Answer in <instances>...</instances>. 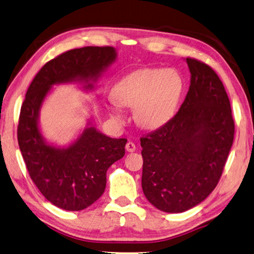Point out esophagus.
Returning <instances> with one entry per match:
<instances>
[{"label":"esophagus","instance_id":"34e87169","mask_svg":"<svg viewBox=\"0 0 254 254\" xmlns=\"http://www.w3.org/2000/svg\"><path fill=\"white\" fill-rule=\"evenodd\" d=\"M135 149H136V146H135L134 143H133V142H127V143L126 150H127V152H134Z\"/></svg>","mask_w":254,"mask_h":254}]
</instances>
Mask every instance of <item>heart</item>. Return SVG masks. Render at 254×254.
Here are the masks:
<instances>
[{
    "label": "heart",
    "mask_w": 254,
    "mask_h": 254,
    "mask_svg": "<svg viewBox=\"0 0 254 254\" xmlns=\"http://www.w3.org/2000/svg\"><path fill=\"white\" fill-rule=\"evenodd\" d=\"M183 90L178 72L162 68H143L130 73L114 86V98L123 107H135V118L141 126L156 127L173 114ZM114 118L122 119L120 105L110 102Z\"/></svg>",
    "instance_id": "b5f03b06"
}]
</instances>
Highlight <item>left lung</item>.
I'll return each instance as SVG.
<instances>
[{"instance_id": "left-lung-1", "label": "left lung", "mask_w": 254, "mask_h": 254, "mask_svg": "<svg viewBox=\"0 0 254 254\" xmlns=\"http://www.w3.org/2000/svg\"><path fill=\"white\" fill-rule=\"evenodd\" d=\"M191 84L172 119L140 137L142 189L156 209L179 213L218 186L234 139L229 96L213 68L187 58Z\"/></svg>"}]
</instances>
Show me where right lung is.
Here are the masks:
<instances>
[{
    "label": "right lung",
    "mask_w": 254,
    "mask_h": 254,
    "mask_svg": "<svg viewBox=\"0 0 254 254\" xmlns=\"http://www.w3.org/2000/svg\"><path fill=\"white\" fill-rule=\"evenodd\" d=\"M115 58L112 47H84L58 55L35 75L21 107L17 142L27 171L45 199L63 210H83L103 194L108 169L126 154L127 140L89 127L67 149H55L39 132L41 103L57 83L96 81Z\"/></svg>",
    "instance_id": "1"
}]
</instances>
